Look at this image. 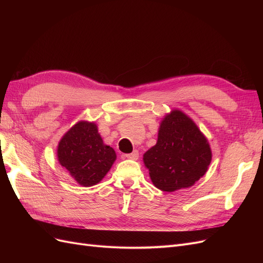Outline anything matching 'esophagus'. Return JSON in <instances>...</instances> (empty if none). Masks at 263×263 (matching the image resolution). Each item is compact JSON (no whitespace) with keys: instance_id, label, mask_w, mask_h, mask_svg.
Instances as JSON below:
<instances>
[{"instance_id":"34e87169","label":"esophagus","mask_w":263,"mask_h":263,"mask_svg":"<svg viewBox=\"0 0 263 263\" xmlns=\"http://www.w3.org/2000/svg\"><path fill=\"white\" fill-rule=\"evenodd\" d=\"M124 157L127 158V159H132V160H137L138 157H139V153H138V150H134L132 154L124 155Z\"/></svg>"}]
</instances>
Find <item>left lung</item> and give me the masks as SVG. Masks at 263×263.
<instances>
[{
  "mask_svg": "<svg viewBox=\"0 0 263 263\" xmlns=\"http://www.w3.org/2000/svg\"><path fill=\"white\" fill-rule=\"evenodd\" d=\"M142 159L154 185L174 192L192 186L204 176L212 161V149L193 119L172 109L159 126L157 144Z\"/></svg>",
  "mask_w": 263,
  "mask_h": 263,
  "instance_id": "obj_1",
  "label": "left lung"
}]
</instances>
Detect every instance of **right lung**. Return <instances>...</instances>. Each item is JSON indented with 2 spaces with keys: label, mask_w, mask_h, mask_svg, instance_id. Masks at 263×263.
I'll list each match as a JSON object with an SVG mask.
<instances>
[{
  "label": "right lung",
  "mask_w": 263,
  "mask_h": 263,
  "mask_svg": "<svg viewBox=\"0 0 263 263\" xmlns=\"http://www.w3.org/2000/svg\"><path fill=\"white\" fill-rule=\"evenodd\" d=\"M59 163L82 186L98 184L116 160L94 122L79 121L63 135L57 147Z\"/></svg>",
  "instance_id": "add662e5"
}]
</instances>
